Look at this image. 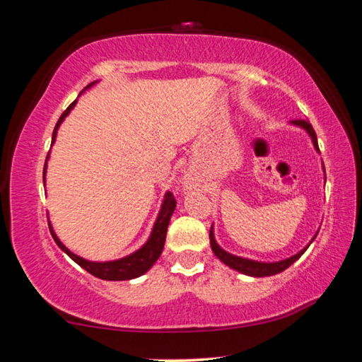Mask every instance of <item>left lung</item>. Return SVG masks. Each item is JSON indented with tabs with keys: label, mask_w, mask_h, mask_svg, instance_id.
I'll use <instances>...</instances> for the list:
<instances>
[{
	"label": "left lung",
	"mask_w": 362,
	"mask_h": 362,
	"mask_svg": "<svg viewBox=\"0 0 362 362\" xmlns=\"http://www.w3.org/2000/svg\"><path fill=\"white\" fill-rule=\"evenodd\" d=\"M292 124H296L298 127H302V129H305L306 132H308V136L311 137V140H313V145L316 151H320V146H317V139H316V132L313 129V126L310 124L308 121L305 119H293ZM316 238V235H315ZM313 238V240H315ZM209 240H211V247H212V252L217 255L218 260H222L225 265H228L230 268L236 269V272H240L243 274H247V276H254V278H263V276H273V274H278L281 272H284L286 268H289L293 262L298 260L300 257H302V254L305 252L306 249H308V246L311 243H313V240H311V243L308 244V246L303 247L300 252H297L296 255L289 257V259H284L281 262H257V260H250V259H244V257H238V255H233L230 252H226V250H223L222 247L218 246L216 238H214V230L211 226V231H209Z\"/></svg>",
	"instance_id": "8db88e82"
}]
</instances>
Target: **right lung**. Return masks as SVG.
Returning <instances> with one entry per match:
<instances>
[{
    "label": "right lung",
    "mask_w": 362,
    "mask_h": 362,
    "mask_svg": "<svg viewBox=\"0 0 362 362\" xmlns=\"http://www.w3.org/2000/svg\"><path fill=\"white\" fill-rule=\"evenodd\" d=\"M94 83H90L88 88H90V86H93ZM88 88H86V89H88ZM75 105H76V100L71 102L69 108H66L65 112L62 113V116L59 118L57 124H56V127H54V132H52V144L56 142L59 126L62 124L65 116L71 112L73 107H75ZM47 159H49V153H47V158H46V163H45L42 182H46ZM175 204H177V201H175L173 193L168 192L166 194H164L161 211H159L156 222H155V225H153V230H151V235L148 238V241H146L144 246L140 247L139 250H136L134 254L127 255V257H122V259H119V260H112V262H89V260H86V259H83V257L73 254L70 249H66L64 246V243L60 241L56 233H54L51 223H49V230H51V235H52L54 241H56L57 246L62 249L71 260H75L79 267L84 268L88 273L94 274L95 278L107 279V281H127V279H134V278L142 276L144 273L148 272V269L153 267V263H155L159 259V255H161L163 249H164V243H166L168 225L170 222V216L174 214Z\"/></svg>",
    "instance_id": "add662e5"
}]
</instances>
